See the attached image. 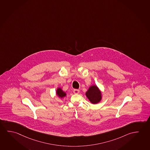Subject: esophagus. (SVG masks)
I'll return each instance as SVG.
<instances>
[{
  "mask_svg": "<svg viewBox=\"0 0 150 150\" xmlns=\"http://www.w3.org/2000/svg\"><path fill=\"white\" fill-rule=\"evenodd\" d=\"M80 92V91L79 90H77V89H74V94H78Z\"/></svg>",
  "mask_w": 150,
  "mask_h": 150,
  "instance_id": "obj_1",
  "label": "esophagus"
}]
</instances>
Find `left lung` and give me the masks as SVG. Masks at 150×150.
Here are the masks:
<instances>
[{
  "label": "left lung",
  "mask_w": 150,
  "mask_h": 150,
  "mask_svg": "<svg viewBox=\"0 0 150 150\" xmlns=\"http://www.w3.org/2000/svg\"><path fill=\"white\" fill-rule=\"evenodd\" d=\"M86 95L90 102L93 104H98L102 99V93L96 85L90 86L86 92Z\"/></svg>",
  "instance_id": "left-lung-1"
}]
</instances>
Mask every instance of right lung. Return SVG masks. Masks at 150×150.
I'll list each match as a JSON object with an SVG mask.
<instances>
[{"instance_id": "obj_1", "label": "right lung", "mask_w": 150, "mask_h": 150, "mask_svg": "<svg viewBox=\"0 0 150 150\" xmlns=\"http://www.w3.org/2000/svg\"><path fill=\"white\" fill-rule=\"evenodd\" d=\"M56 94L60 98H64L66 95H67V93L64 92V91L62 90L61 88H58L56 91Z\"/></svg>"}]
</instances>
